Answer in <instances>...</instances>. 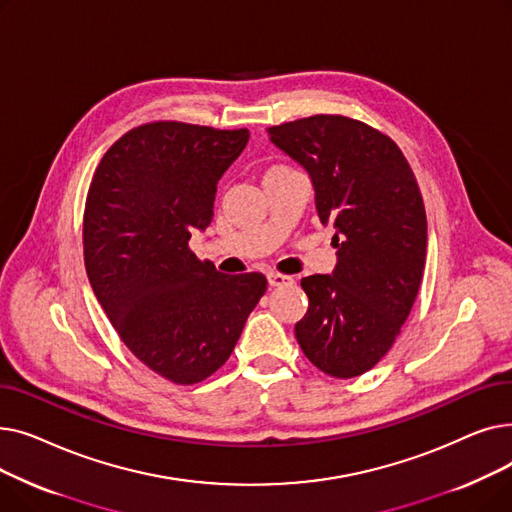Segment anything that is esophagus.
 <instances>
[{
	"label": "esophagus",
	"mask_w": 512,
	"mask_h": 512,
	"mask_svg": "<svg viewBox=\"0 0 512 512\" xmlns=\"http://www.w3.org/2000/svg\"><path fill=\"white\" fill-rule=\"evenodd\" d=\"M267 282H270V286H288L294 280L290 276H284V274H278V272H270V274H267Z\"/></svg>",
	"instance_id": "obj_1"
}]
</instances>
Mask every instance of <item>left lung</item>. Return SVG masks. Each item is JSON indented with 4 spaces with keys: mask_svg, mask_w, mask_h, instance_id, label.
I'll return each instance as SVG.
<instances>
[{
    "mask_svg": "<svg viewBox=\"0 0 512 512\" xmlns=\"http://www.w3.org/2000/svg\"><path fill=\"white\" fill-rule=\"evenodd\" d=\"M267 134L309 174L319 222L336 230V267L301 280L309 309L294 334L317 369L355 378L390 351L419 292L427 222L417 180L392 139L351 118L321 114Z\"/></svg>",
    "mask_w": 512,
    "mask_h": 512,
    "instance_id": "8db88e82",
    "label": "left lung"
}]
</instances>
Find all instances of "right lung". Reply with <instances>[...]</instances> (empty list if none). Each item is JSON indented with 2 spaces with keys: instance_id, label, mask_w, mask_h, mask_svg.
Wrapping results in <instances>:
<instances>
[{
  "instance_id": "obj_1",
  "label": "right lung",
  "mask_w": 512,
  "mask_h": 512,
  "mask_svg": "<svg viewBox=\"0 0 512 512\" xmlns=\"http://www.w3.org/2000/svg\"><path fill=\"white\" fill-rule=\"evenodd\" d=\"M247 143V128L145 124L110 147L89 188L91 288L132 355L174 384H197L228 361L267 288L263 274L226 276L188 249Z\"/></svg>"
}]
</instances>
